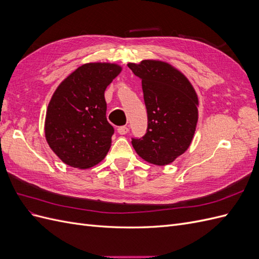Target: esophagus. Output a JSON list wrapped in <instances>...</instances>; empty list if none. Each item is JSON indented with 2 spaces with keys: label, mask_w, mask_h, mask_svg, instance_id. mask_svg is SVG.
Listing matches in <instances>:
<instances>
[{
  "label": "esophagus",
  "mask_w": 259,
  "mask_h": 259,
  "mask_svg": "<svg viewBox=\"0 0 259 259\" xmlns=\"http://www.w3.org/2000/svg\"><path fill=\"white\" fill-rule=\"evenodd\" d=\"M117 133H119L120 135L127 134V133H128V127H127V126H120V127H117Z\"/></svg>",
  "instance_id": "1"
}]
</instances>
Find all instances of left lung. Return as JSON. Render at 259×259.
I'll use <instances>...</instances> for the list:
<instances>
[{"instance_id":"obj_1","label":"left lung","mask_w":259,"mask_h":259,"mask_svg":"<svg viewBox=\"0 0 259 259\" xmlns=\"http://www.w3.org/2000/svg\"><path fill=\"white\" fill-rule=\"evenodd\" d=\"M142 80L148 128L132 145L154 165L174 162L190 147L199 117V98L187 76L168 62L145 59L127 65Z\"/></svg>"}]
</instances>
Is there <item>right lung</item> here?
Listing matches in <instances>:
<instances>
[{
	"label": "right lung",
	"instance_id": "1",
	"mask_svg": "<svg viewBox=\"0 0 259 259\" xmlns=\"http://www.w3.org/2000/svg\"><path fill=\"white\" fill-rule=\"evenodd\" d=\"M121 71L117 64L89 62L54 92L46 110L45 138L67 165L86 169L105 159L114 132L106 117L105 91Z\"/></svg>",
	"mask_w": 259,
	"mask_h": 259
}]
</instances>
